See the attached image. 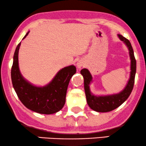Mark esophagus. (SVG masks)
I'll list each match as a JSON object with an SVG mask.
<instances>
[{
    "mask_svg": "<svg viewBox=\"0 0 146 146\" xmlns=\"http://www.w3.org/2000/svg\"><path fill=\"white\" fill-rule=\"evenodd\" d=\"M84 62L83 60H79L76 63V66H77V68L78 69H80L82 67L84 66Z\"/></svg>",
    "mask_w": 146,
    "mask_h": 146,
    "instance_id": "34e87169",
    "label": "esophagus"
}]
</instances>
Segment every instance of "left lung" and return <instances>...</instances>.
Listing matches in <instances>:
<instances>
[{"label": "left lung", "instance_id": "8db88e82", "mask_svg": "<svg viewBox=\"0 0 146 146\" xmlns=\"http://www.w3.org/2000/svg\"><path fill=\"white\" fill-rule=\"evenodd\" d=\"M117 36L127 46L129 50V58L131 60V71L129 78L122 90L117 94L110 95L97 96L93 94L91 92L90 88V86L93 81L92 76L91 75L88 70L86 68H83L80 71L81 74L84 77V90L88 104L92 110L98 112H108L118 108L128 98L133 90V84H134L135 76L136 72V60L134 57L133 50L128 40L121 35H117Z\"/></svg>", "mask_w": 146, "mask_h": 146}]
</instances>
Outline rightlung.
I'll return each mask as SVG.
<instances>
[{
    "label": "right lung",
    "mask_w": 146,
    "mask_h": 146,
    "mask_svg": "<svg viewBox=\"0 0 146 146\" xmlns=\"http://www.w3.org/2000/svg\"><path fill=\"white\" fill-rule=\"evenodd\" d=\"M26 34L25 39L29 33ZM21 42L16 48L11 69L14 89L21 102L31 110L42 114H52L64 107L67 88L72 76L76 72L75 66H66L58 72L46 85L38 86L26 80L20 71L19 52Z\"/></svg>",
    "instance_id": "obj_1"
}]
</instances>
